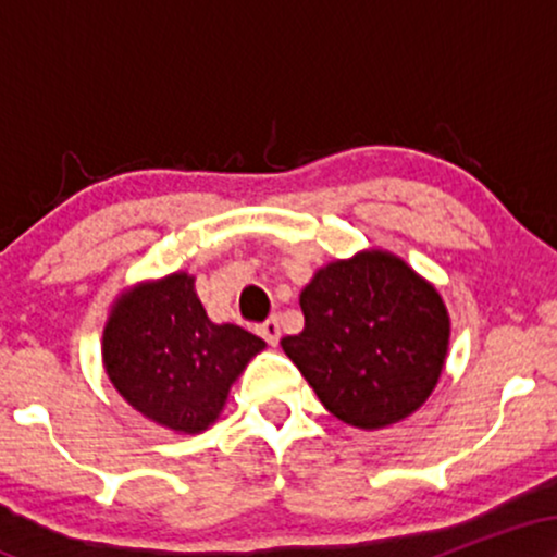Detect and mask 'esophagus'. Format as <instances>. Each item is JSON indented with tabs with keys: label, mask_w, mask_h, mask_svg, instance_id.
I'll list each match as a JSON object with an SVG mask.
<instances>
[{
	"label": "esophagus",
	"mask_w": 557,
	"mask_h": 557,
	"mask_svg": "<svg viewBox=\"0 0 557 557\" xmlns=\"http://www.w3.org/2000/svg\"><path fill=\"white\" fill-rule=\"evenodd\" d=\"M259 335L264 337V341L270 345H277L280 343V322H277V319L272 317V319H267L264 324H259Z\"/></svg>",
	"instance_id": "esophagus-1"
}]
</instances>
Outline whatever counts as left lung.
Segmentation results:
<instances>
[{"mask_svg":"<svg viewBox=\"0 0 557 557\" xmlns=\"http://www.w3.org/2000/svg\"><path fill=\"white\" fill-rule=\"evenodd\" d=\"M304 330L283 350L345 424L380 430L430 398L450 319L440 293L406 261L363 251L335 261L300 293Z\"/></svg>","mask_w":557,"mask_h":557,"instance_id":"obj_1","label":"left lung"}]
</instances>
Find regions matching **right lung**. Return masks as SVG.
<instances>
[{"label": "right lung", "instance_id": "add662e5", "mask_svg": "<svg viewBox=\"0 0 557 557\" xmlns=\"http://www.w3.org/2000/svg\"><path fill=\"white\" fill-rule=\"evenodd\" d=\"M264 348L238 324H214L194 277L170 274L125 293L104 327V367L120 395L175 432H201L225 406L230 385Z\"/></svg>", "mask_w": 557, "mask_h": 557}]
</instances>
